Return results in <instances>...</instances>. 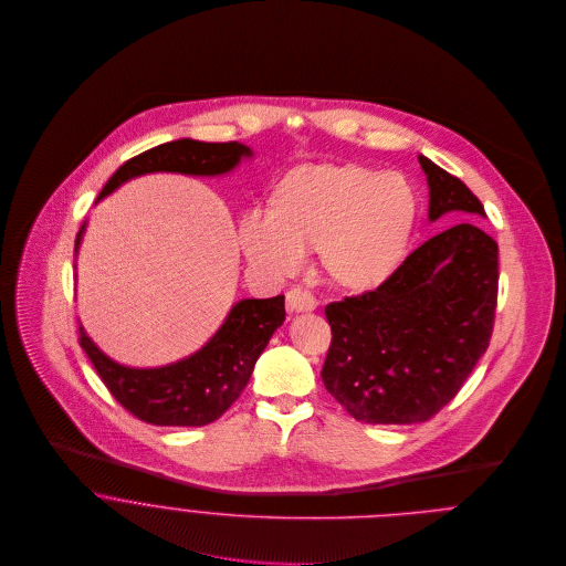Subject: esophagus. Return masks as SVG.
<instances>
[{
    "label": "esophagus",
    "mask_w": 566,
    "mask_h": 566,
    "mask_svg": "<svg viewBox=\"0 0 566 566\" xmlns=\"http://www.w3.org/2000/svg\"><path fill=\"white\" fill-rule=\"evenodd\" d=\"M318 307V301L312 292L294 287L287 292V312H296V314H307L314 312Z\"/></svg>",
    "instance_id": "1"
}]
</instances>
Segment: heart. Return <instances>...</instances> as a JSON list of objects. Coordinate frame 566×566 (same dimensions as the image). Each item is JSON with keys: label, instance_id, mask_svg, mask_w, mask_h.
<instances>
[{"label": "heart", "instance_id": "obj_1", "mask_svg": "<svg viewBox=\"0 0 566 566\" xmlns=\"http://www.w3.org/2000/svg\"><path fill=\"white\" fill-rule=\"evenodd\" d=\"M420 202L399 171L361 163H312L287 171L270 211L248 209L240 245L248 263L287 279L321 245L324 272L342 290L366 294L386 285L403 265Z\"/></svg>", "mask_w": 566, "mask_h": 566}]
</instances>
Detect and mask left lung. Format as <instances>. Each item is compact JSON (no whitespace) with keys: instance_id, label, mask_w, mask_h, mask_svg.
<instances>
[{"instance_id":"obj_1","label":"left lung","mask_w":566,"mask_h":566,"mask_svg":"<svg viewBox=\"0 0 566 566\" xmlns=\"http://www.w3.org/2000/svg\"><path fill=\"white\" fill-rule=\"evenodd\" d=\"M429 185V222L447 213L485 218L455 176L418 155ZM499 248L475 222L418 245L379 290L326 305L331 346L324 388L370 424L424 422L449 403L490 344Z\"/></svg>"}]
</instances>
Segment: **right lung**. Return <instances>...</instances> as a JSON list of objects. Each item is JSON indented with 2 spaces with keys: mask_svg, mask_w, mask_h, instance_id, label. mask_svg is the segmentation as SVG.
Returning a JSON list of instances; mask_svg holds the SVG:
<instances>
[{
  "mask_svg": "<svg viewBox=\"0 0 566 566\" xmlns=\"http://www.w3.org/2000/svg\"><path fill=\"white\" fill-rule=\"evenodd\" d=\"M252 150L238 142L205 144L196 139L167 142L124 163L99 191L95 205L124 182L155 171L187 176H224ZM86 222L76 238L78 254ZM285 321V296L238 301L209 342L185 359L157 368H133L111 359L86 335L81 346L108 392L139 420L161 427H202L218 420L240 399L254 364L272 333Z\"/></svg>",
  "mask_w": 566,
  "mask_h": 566,
  "instance_id": "right-lung-1",
  "label": "right lung"
}]
</instances>
